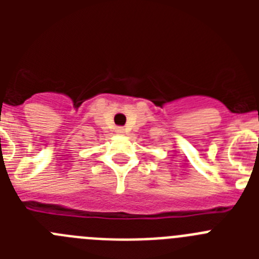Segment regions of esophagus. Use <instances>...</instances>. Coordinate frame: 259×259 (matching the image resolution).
<instances>
[{
	"label": "esophagus",
	"mask_w": 259,
	"mask_h": 259,
	"mask_svg": "<svg viewBox=\"0 0 259 259\" xmlns=\"http://www.w3.org/2000/svg\"><path fill=\"white\" fill-rule=\"evenodd\" d=\"M115 132L118 135H123L125 132V130L123 127H118V128H115Z\"/></svg>",
	"instance_id": "obj_1"
}]
</instances>
